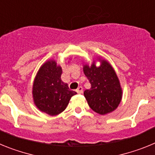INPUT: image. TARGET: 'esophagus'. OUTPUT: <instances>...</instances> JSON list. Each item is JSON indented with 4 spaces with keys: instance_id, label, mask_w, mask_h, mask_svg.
Masks as SVG:
<instances>
[{
    "instance_id": "34e87169",
    "label": "esophagus",
    "mask_w": 155,
    "mask_h": 155,
    "mask_svg": "<svg viewBox=\"0 0 155 155\" xmlns=\"http://www.w3.org/2000/svg\"><path fill=\"white\" fill-rule=\"evenodd\" d=\"M76 91L78 93V94H81V93L83 92V87H82L81 86H79V87L77 88Z\"/></svg>"
}]
</instances>
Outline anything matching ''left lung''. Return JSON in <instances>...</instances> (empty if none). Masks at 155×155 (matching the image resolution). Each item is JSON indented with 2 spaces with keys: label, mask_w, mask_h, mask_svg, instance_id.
Returning a JSON list of instances; mask_svg holds the SVG:
<instances>
[{
  "label": "left lung",
  "mask_w": 155,
  "mask_h": 155,
  "mask_svg": "<svg viewBox=\"0 0 155 155\" xmlns=\"http://www.w3.org/2000/svg\"><path fill=\"white\" fill-rule=\"evenodd\" d=\"M84 73L91 84V88L84 91L88 105L101 115L113 112L121 102L122 89L116 72L106 61L101 65H84Z\"/></svg>",
  "instance_id": "obj_1"
}]
</instances>
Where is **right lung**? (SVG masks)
<instances>
[{"instance_id":"add662e5","label":"right lung","mask_w":155,"mask_h":155,"mask_svg":"<svg viewBox=\"0 0 155 155\" xmlns=\"http://www.w3.org/2000/svg\"><path fill=\"white\" fill-rule=\"evenodd\" d=\"M61 74L62 68L55 61H47L41 67L34 81L32 94L35 105L50 116L62 113L71 97L77 94L61 81Z\"/></svg>"}]
</instances>
